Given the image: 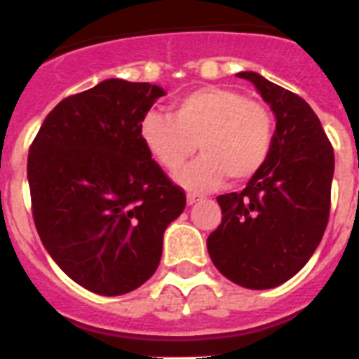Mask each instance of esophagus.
I'll list each match as a JSON object with an SVG mask.
<instances>
[{"label": "esophagus", "mask_w": 359, "mask_h": 359, "mask_svg": "<svg viewBox=\"0 0 359 359\" xmlns=\"http://www.w3.org/2000/svg\"><path fill=\"white\" fill-rule=\"evenodd\" d=\"M203 199L201 195H195V194H188V197H186V201H188V205H195V203H199V201Z\"/></svg>", "instance_id": "esophagus-1"}]
</instances>
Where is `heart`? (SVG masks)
Returning <instances> with one entry per match:
<instances>
[{"label":"heart","instance_id":"heart-1","mask_svg":"<svg viewBox=\"0 0 359 359\" xmlns=\"http://www.w3.org/2000/svg\"><path fill=\"white\" fill-rule=\"evenodd\" d=\"M140 138L165 171H179L197 151L203 156L177 180L191 191L214 189L230 177L245 182L264 168L273 147V116L264 103L225 86L197 88L171 104V116L147 112Z\"/></svg>","mask_w":359,"mask_h":359}]
</instances>
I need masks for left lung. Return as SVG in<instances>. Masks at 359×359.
<instances>
[{
  "mask_svg": "<svg viewBox=\"0 0 359 359\" xmlns=\"http://www.w3.org/2000/svg\"><path fill=\"white\" fill-rule=\"evenodd\" d=\"M255 84L276 116L267 162L243 191L219 195L223 219L206 240L223 276L249 290L284 284L310 260L330 215L334 149L304 99L255 72Z\"/></svg>",
  "mask_w": 359,
  "mask_h": 359,
  "instance_id": "1",
  "label": "left lung"
}]
</instances>
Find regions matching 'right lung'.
<instances>
[{
	"mask_svg": "<svg viewBox=\"0 0 359 359\" xmlns=\"http://www.w3.org/2000/svg\"><path fill=\"white\" fill-rule=\"evenodd\" d=\"M164 90L109 79L62 99L29 147L34 226L57 265L97 295L149 280L164 230L186 194L140 138V121Z\"/></svg>",
	"mask_w": 359,
	"mask_h": 359,
	"instance_id": "obj_1",
	"label": "right lung"
}]
</instances>
